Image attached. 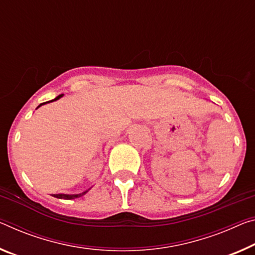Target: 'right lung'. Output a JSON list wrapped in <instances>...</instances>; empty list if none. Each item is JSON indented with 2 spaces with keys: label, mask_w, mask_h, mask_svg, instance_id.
<instances>
[{
  "label": "right lung",
  "mask_w": 255,
  "mask_h": 255,
  "mask_svg": "<svg viewBox=\"0 0 255 255\" xmlns=\"http://www.w3.org/2000/svg\"><path fill=\"white\" fill-rule=\"evenodd\" d=\"M62 95H63V94L59 95V96H56V98H55L54 100H52V101H48V102H53V101L59 100L60 98H62ZM45 103H47V102H45ZM45 103H42V104H39V106H38L37 108H39L40 106H43V104H45ZM88 191H90V189H87V191H85V192L80 193V194H53V195H52V196L56 197V199H62V200H74V199H77V197H80V196L85 195V194H86Z\"/></svg>",
  "instance_id": "right-lung-1"
}]
</instances>
